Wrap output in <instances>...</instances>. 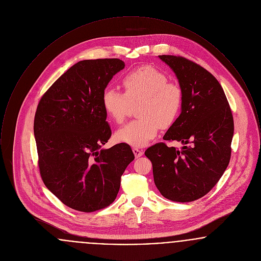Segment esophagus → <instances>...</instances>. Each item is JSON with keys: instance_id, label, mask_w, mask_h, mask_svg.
Listing matches in <instances>:
<instances>
[{"instance_id": "1", "label": "esophagus", "mask_w": 261, "mask_h": 261, "mask_svg": "<svg viewBox=\"0 0 261 261\" xmlns=\"http://www.w3.org/2000/svg\"><path fill=\"white\" fill-rule=\"evenodd\" d=\"M133 152H134V154H135L137 159L144 154V151L142 149H138V148H133Z\"/></svg>"}]
</instances>
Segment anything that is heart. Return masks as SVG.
<instances>
[{
    "mask_svg": "<svg viewBox=\"0 0 261 261\" xmlns=\"http://www.w3.org/2000/svg\"><path fill=\"white\" fill-rule=\"evenodd\" d=\"M125 94L114 88H107L101 97L103 110L114 123L121 124L132 105L139 101V118L119 129L115 138L132 147H144L156 136L160 126L173 124L183 103L180 86L168 81L160 69L145 65L127 73L122 78Z\"/></svg>",
    "mask_w": 261,
    "mask_h": 261,
    "instance_id": "b5f03b06",
    "label": "heart"
}]
</instances>
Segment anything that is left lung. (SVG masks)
I'll list each match as a JSON object with an SVG mask.
<instances>
[{
  "label": "left lung",
  "instance_id": "1",
  "mask_svg": "<svg viewBox=\"0 0 261 261\" xmlns=\"http://www.w3.org/2000/svg\"><path fill=\"white\" fill-rule=\"evenodd\" d=\"M159 57L173 70L183 93L181 113L163 140L181 142L184 147L179 150L158 143L145 154L162 196L190 202L205 196L229 164L233 115L223 89L211 72L183 57Z\"/></svg>",
  "mask_w": 261,
  "mask_h": 261
}]
</instances>
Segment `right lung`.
Instances as JSON below:
<instances>
[{"label": "right lung", "mask_w": 261, "mask_h": 261, "mask_svg": "<svg viewBox=\"0 0 261 261\" xmlns=\"http://www.w3.org/2000/svg\"><path fill=\"white\" fill-rule=\"evenodd\" d=\"M124 66L118 59L77 62L38 103L34 136L42 180L75 211L109 206L118 194L126 167L135 159L125 143L101 149L112 136L102 93Z\"/></svg>", "instance_id": "1"}]
</instances>
